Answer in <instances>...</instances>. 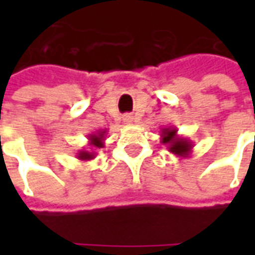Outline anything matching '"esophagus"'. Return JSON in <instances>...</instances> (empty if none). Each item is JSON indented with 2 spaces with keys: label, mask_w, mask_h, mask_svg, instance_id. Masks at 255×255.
I'll return each instance as SVG.
<instances>
[{
  "label": "esophagus",
  "mask_w": 255,
  "mask_h": 255,
  "mask_svg": "<svg viewBox=\"0 0 255 255\" xmlns=\"http://www.w3.org/2000/svg\"><path fill=\"white\" fill-rule=\"evenodd\" d=\"M123 122L126 123V124H132V123L135 122V119H133V116H131V115H126V116L123 117Z\"/></svg>",
  "instance_id": "esophagus-1"
}]
</instances>
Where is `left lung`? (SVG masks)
Listing matches in <instances>:
<instances>
[{"label":"left lung","mask_w":255,"mask_h":255,"mask_svg":"<svg viewBox=\"0 0 255 255\" xmlns=\"http://www.w3.org/2000/svg\"><path fill=\"white\" fill-rule=\"evenodd\" d=\"M161 143L166 144L168 150L177 157L187 158L191 154L194 144L190 139L177 135V129L173 127L161 128Z\"/></svg>","instance_id":"8db88e82"}]
</instances>
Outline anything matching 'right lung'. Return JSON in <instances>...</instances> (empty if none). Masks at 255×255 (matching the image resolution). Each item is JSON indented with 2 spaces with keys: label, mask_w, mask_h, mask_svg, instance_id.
<instances>
[{
  "label": "right lung",
  "mask_w": 255,
  "mask_h": 255,
  "mask_svg": "<svg viewBox=\"0 0 255 255\" xmlns=\"http://www.w3.org/2000/svg\"><path fill=\"white\" fill-rule=\"evenodd\" d=\"M108 129H97L95 132L89 133L87 139H89V147L79 150L76 153V158L80 161H90L95 158V150L105 147V139Z\"/></svg>",
  "instance_id": "obj_1"
}]
</instances>
